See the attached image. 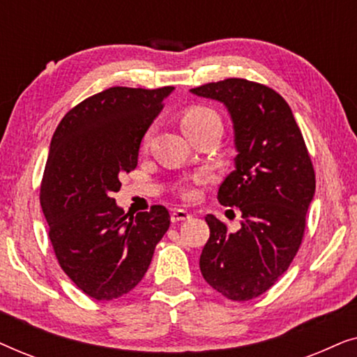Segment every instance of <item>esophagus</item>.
<instances>
[{
    "mask_svg": "<svg viewBox=\"0 0 357 357\" xmlns=\"http://www.w3.org/2000/svg\"><path fill=\"white\" fill-rule=\"evenodd\" d=\"M192 218V214L188 211H185V209H175V211L170 214V219H172V222H182V221H187V219Z\"/></svg>",
    "mask_w": 357,
    "mask_h": 357,
    "instance_id": "obj_1",
    "label": "esophagus"
}]
</instances>
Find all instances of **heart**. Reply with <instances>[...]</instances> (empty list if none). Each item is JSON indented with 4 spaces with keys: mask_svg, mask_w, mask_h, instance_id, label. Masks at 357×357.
<instances>
[{
    "mask_svg": "<svg viewBox=\"0 0 357 357\" xmlns=\"http://www.w3.org/2000/svg\"><path fill=\"white\" fill-rule=\"evenodd\" d=\"M214 120H219L218 114L211 109H208V107H203V105H192L188 107V109H185L182 112V115H180V123H182V128L185 133L190 130H195L198 128V126H202L204 123H208V121H214ZM151 139V131H148L143 139V144L146 146L149 143ZM183 195L187 198H193L195 197V192L193 190H185Z\"/></svg>",
    "mask_w": 357,
    "mask_h": 357,
    "instance_id": "1",
    "label": "heart"
}]
</instances>
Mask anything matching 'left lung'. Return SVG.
I'll return each mask as SVG.
<instances>
[{"label":"left lung","mask_w":357,"mask_h":357,"mask_svg":"<svg viewBox=\"0 0 357 357\" xmlns=\"http://www.w3.org/2000/svg\"><path fill=\"white\" fill-rule=\"evenodd\" d=\"M227 107L236 133V170L224 178L219 203L237 206L242 227L208 214L209 238L199 270L209 286L231 301L266 292L294 260L315 193V172L291 107L275 89L242 77L192 89Z\"/></svg>","instance_id":"obj_1"}]
</instances>
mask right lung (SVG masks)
Masks as SVG:
<instances>
[{"label":"right lung","instance_id":"right-lung-1","mask_svg":"<svg viewBox=\"0 0 357 357\" xmlns=\"http://www.w3.org/2000/svg\"><path fill=\"white\" fill-rule=\"evenodd\" d=\"M172 86H115L87 97L53 133L40 204L61 270L96 301L128 294L143 280L170 226L165 206L130 216L112 193L138 165L141 139Z\"/></svg>","mask_w":357,"mask_h":357}]
</instances>
